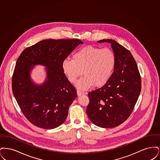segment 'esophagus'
<instances>
[{
	"instance_id": "esophagus-1",
	"label": "esophagus",
	"mask_w": 160,
	"mask_h": 160,
	"mask_svg": "<svg viewBox=\"0 0 160 160\" xmlns=\"http://www.w3.org/2000/svg\"><path fill=\"white\" fill-rule=\"evenodd\" d=\"M77 95H78V96H80V95H84V93L83 92L81 91H80V90H77Z\"/></svg>"
}]
</instances>
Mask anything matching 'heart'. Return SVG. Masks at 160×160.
<instances>
[{
    "label": "heart",
    "instance_id": "heart-1",
    "mask_svg": "<svg viewBox=\"0 0 160 160\" xmlns=\"http://www.w3.org/2000/svg\"><path fill=\"white\" fill-rule=\"evenodd\" d=\"M72 58L62 61V68L71 83L76 82L82 71L84 76L76 83L77 89L82 91L93 85L96 87L104 85L112 76L116 65L115 54L108 48L85 46L75 52Z\"/></svg>",
    "mask_w": 160,
    "mask_h": 160
}]
</instances>
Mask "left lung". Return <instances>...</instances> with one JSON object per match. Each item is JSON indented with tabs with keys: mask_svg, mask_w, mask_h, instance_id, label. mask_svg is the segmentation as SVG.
I'll list each match as a JSON object with an SVG mask.
<instances>
[{
	"mask_svg": "<svg viewBox=\"0 0 160 160\" xmlns=\"http://www.w3.org/2000/svg\"><path fill=\"white\" fill-rule=\"evenodd\" d=\"M98 42L111 44L115 56L114 71L102 87L89 92L86 113L91 122L101 128H114L131 114L141 91V77L137 63L129 50L116 41Z\"/></svg>",
	"mask_w": 160,
	"mask_h": 160,
	"instance_id": "8db88e82",
	"label": "left lung"
}]
</instances>
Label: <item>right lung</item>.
<instances>
[{
	"mask_svg": "<svg viewBox=\"0 0 160 160\" xmlns=\"http://www.w3.org/2000/svg\"><path fill=\"white\" fill-rule=\"evenodd\" d=\"M81 44L78 39H45L26 48L18 57L12 78V92L23 114L34 125L53 129L66 120L77 91L63 73L62 63ZM38 64L46 67V80L41 85L30 77Z\"/></svg>",
	"mask_w": 160,
	"mask_h": 160,
	"instance_id": "1",
	"label": "right lung"
}]
</instances>
